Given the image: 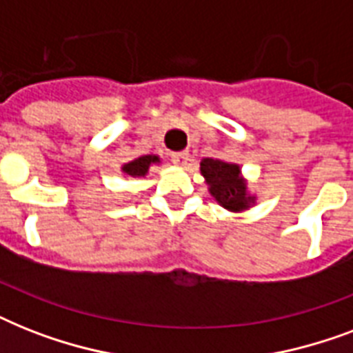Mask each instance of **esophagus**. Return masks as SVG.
<instances>
[{
  "mask_svg": "<svg viewBox=\"0 0 353 353\" xmlns=\"http://www.w3.org/2000/svg\"><path fill=\"white\" fill-rule=\"evenodd\" d=\"M190 161V154L188 152H176L172 154V163L177 166H187V163Z\"/></svg>",
  "mask_w": 353,
  "mask_h": 353,
  "instance_id": "obj_1",
  "label": "esophagus"
}]
</instances>
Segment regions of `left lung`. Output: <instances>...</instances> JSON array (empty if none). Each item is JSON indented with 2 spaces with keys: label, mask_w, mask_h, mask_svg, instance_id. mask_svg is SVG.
Instances as JSON below:
<instances>
[{
  "label": "left lung",
  "mask_w": 353,
  "mask_h": 353,
  "mask_svg": "<svg viewBox=\"0 0 353 353\" xmlns=\"http://www.w3.org/2000/svg\"><path fill=\"white\" fill-rule=\"evenodd\" d=\"M199 170L209 185V192L223 209L241 212L254 203L256 198L247 192V183L238 165L207 157L199 163Z\"/></svg>",
  "instance_id": "left-lung-1"
}]
</instances>
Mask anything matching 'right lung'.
<instances>
[{"label":"right lung","instance_id":"add662e5","mask_svg":"<svg viewBox=\"0 0 353 353\" xmlns=\"http://www.w3.org/2000/svg\"><path fill=\"white\" fill-rule=\"evenodd\" d=\"M154 163H159V157H157V155H141L137 159L130 161L126 165H122V172H124L126 176L144 177L148 174L150 165H154Z\"/></svg>","mask_w":353,"mask_h":353}]
</instances>
